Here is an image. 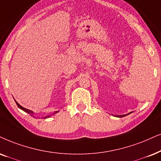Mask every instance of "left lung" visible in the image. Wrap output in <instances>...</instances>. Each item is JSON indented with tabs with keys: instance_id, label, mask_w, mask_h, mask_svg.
Listing matches in <instances>:
<instances>
[{
	"instance_id": "1",
	"label": "left lung",
	"mask_w": 161,
	"mask_h": 161,
	"mask_svg": "<svg viewBox=\"0 0 161 161\" xmlns=\"http://www.w3.org/2000/svg\"><path fill=\"white\" fill-rule=\"evenodd\" d=\"M126 115H124H124H119L118 117H119V118H122V117H124V116H126Z\"/></svg>"
}]
</instances>
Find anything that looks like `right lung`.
<instances>
[{"instance_id":"right-lung-1","label":"right lung","mask_w":161,"mask_h":161,"mask_svg":"<svg viewBox=\"0 0 161 161\" xmlns=\"http://www.w3.org/2000/svg\"><path fill=\"white\" fill-rule=\"evenodd\" d=\"M15 102H16V101H15ZM16 104H17V106H18V108H20V109L24 110V112H27V113H29V114H33V112H32V111H31V110H29V109H27V108H26L23 107V106H20V104H19V103H17V102H16ZM48 117H49V116H48Z\"/></svg>"}]
</instances>
